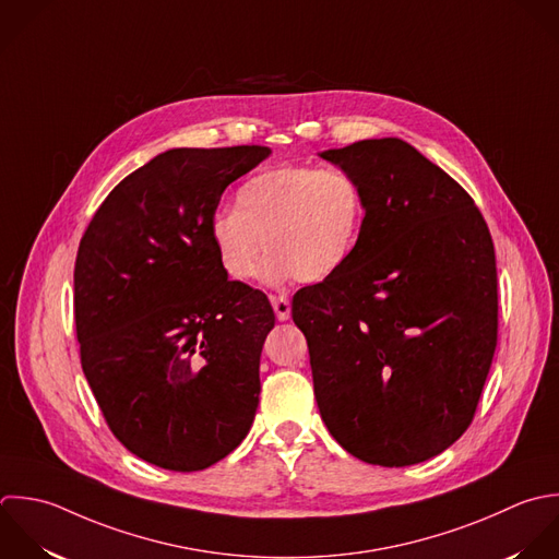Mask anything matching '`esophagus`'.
I'll return each instance as SVG.
<instances>
[{"instance_id":"obj_1","label":"esophagus","mask_w":559,"mask_h":559,"mask_svg":"<svg viewBox=\"0 0 559 559\" xmlns=\"http://www.w3.org/2000/svg\"><path fill=\"white\" fill-rule=\"evenodd\" d=\"M270 302H272L274 313H276V318H278L281 322L289 320V316H292V302H289L287 296H270Z\"/></svg>"}]
</instances>
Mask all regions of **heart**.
Listing matches in <instances>:
<instances>
[{
    "mask_svg": "<svg viewBox=\"0 0 559 559\" xmlns=\"http://www.w3.org/2000/svg\"><path fill=\"white\" fill-rule=\"evenodd\" d=\"M237 209L213 215L209 235L222 270L250 281L265 261V276L324 281L353 257L366 215L361 185L342 167L283 165L248 178Z\"/></svg>",
    "mask_w": 559,
    "mask_h": 559,
    "instance_id": "b5f03b06",
    "label": "heart"
}]
</instances>
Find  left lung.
<instances>
[{
  "instance_id": "obj_1",
  "label": "left lung",
  "mask_w": 559,
  "mask_h": 559,
  "mask_svg": "<svg viewBox=\"0 0 559 559\" xmlns=\"http://www.w3.org/2000/svg\"><path fill=\"white\" fill-rule=\"evenodd\" d=\"M320 156L353 174L366 200L348 263L292 300L320 416L366 464H420L471 427L492 366V235L468 191L403 139Z\"/></svg>"
}]
</instances>
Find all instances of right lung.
<instances>
[{"instance_id": "right-lung-1", "label": "right lung", "mask_w": 559, "mask_h": 559, "mask_svg": "<svg viewBox=\"0 0 559 559\" xmlns=\"http://www.w3.org/2000/svg\"><path fill=\"white\" fill-rule=\"evenodd\" d=\"M270 147H176L126 176L73 267L80 364L112 436L165 471L213 466L248 436L274 311L222 270L209 226Z\"/></svg>"}]
</instances>
